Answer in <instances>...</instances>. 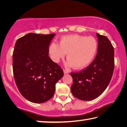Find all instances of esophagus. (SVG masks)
Here are the masks:
<instances>
[{"instance_id": "1", "label": "esophagus", "mask_w": 127, "mask_h": 127, "mask_svg": "<svg viewBox=\"0 0 127 127\" xmlns=\"http://www.w3.org/2000/svg\"><path fill=\"white\" fill-rule=\"evenodd\" d=\"M63 72H64V74H68V73H69V72H68V70H66V69H63Z\"/></svg>"}]
</instances>
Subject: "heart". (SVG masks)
<instances>
[{
    "label": "heart",
    "instance_id": "b5f03b06",
    "mask_svg": "<svg viewBox=\"0 0 127 127\" xmlns=\"http://www.w3.org/2000/svg\"><path fill=\"white\" fill-rule=\"evenodd\" d=\"M97 48V41L94 37L69 35L61 37L59 44L51 43L48 53L55 63H58L66 54L68 65L81 69L89 66L93 61Z\"/></svg>",
    "mask_w": 127,
    "mask_h": 127
}]
</instances>
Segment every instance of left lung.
<instances>
[{
    "instance_id": "1",
    "label": "left lung",
    "mask_w": 127,
    "mask_h": 127,
    "mask_svg": "<svg viewBox=\"0 0 127 127\" xmlns=\"http://www.w3.org/2000/svg\"><path fill=\"white\" fill-rule=\"evenodd\" d=\"M98 38L97 54L85 69L71 73L73 85L70 90L75 97L91 101L102 94L109 85L114 68V48L105 36L96 33Z\"/></svg>"
}]
</instances>
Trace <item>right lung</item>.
<instances>
[{
  "mask_svg": "<svg viewBox=\"0 0 127 127\" xmlns=\"http://www.w3.org/2000/svg\"><path fill=\"white\" fill-rule=\"evenodd\" d=\"M55 34L30 33L17 40L13 54L16 85L25 98L43 103L53 97L63 69L49 57L48 48Z\"/></svg>",
  "mask_w": 127,
  "mask_h": 127,
  "instance_id": "obj_1",
  "label": "right lung"
}]
</instances>
